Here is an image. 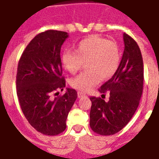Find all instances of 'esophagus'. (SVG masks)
<instances>
[{
  "label": "esophagus",
  "mask_w": 159,
  "mask_h": 159,
  "mask_svg": "<svg viewBox=\"0 0 159 159\" xmlns=\"http://www.w3.org/2000/svg\"><path fill=\"white\" fill-rule=\"evenodd\" d=\"M77 97H78V98H82V97H86V94L82 92H77Z\"/></svg>",
  "instance_id": "esophagus-1"
}]
</instances>
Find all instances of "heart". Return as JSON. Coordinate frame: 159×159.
<instances>
[{"label":"heart","instance_id":"b5f03b06","mask_svg":"<svg viewBox=\"0 0 159 159\" xmlns=\"http://www.w3.org/2000/svg\"><path fill=\"white\" fill-rule=\"evenodd\" d=\"M121 53L119 45L102 36L92 34L76 44L74 51L65 50L61 54L62 66L70 73L80 69L83 62L87 71L71 80V85L81 92H87L99 83L108 80L118 71Z\"/></svg>","mask_w":159,"mask_h":159}]
</instances>
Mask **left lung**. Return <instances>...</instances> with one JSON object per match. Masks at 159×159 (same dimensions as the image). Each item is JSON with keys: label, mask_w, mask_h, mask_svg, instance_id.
<instances>
[{"label": "left lung", "mask_w": 159, "mask_h": 159, "mask_svg": "<svg viewBox=\"0 0 159 159\" xmlns=\"http://www.w3.org/2000/svg\"><path fill=\"white\" fill-rule=\"evenodd\" d=\"M123 39L125 50L118 71L99 88L103 95L106 92L110 93L108 102L101 97L90 98V126L101 135L115 134L129 122L143 92V63L140 49L127 34L124 33Z\"/></svg>", "instance_id": "8db88e82"}]
</instances>
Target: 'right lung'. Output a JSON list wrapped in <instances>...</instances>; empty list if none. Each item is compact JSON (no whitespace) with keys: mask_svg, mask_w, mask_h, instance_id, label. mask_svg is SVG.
Returning a JSON list of instances; mask_svg holds the SVG:
<instances>
[{"mask_svg":"<svg viewBox=\"0 0 159 159\" xmlns=\"http://www.w3.org/2000/svg\"><path fill=\"white\" fill-rule=\"evenodd\" d=\"M68 37L67 32L46 30L30 42L17 67L16 88L20 106L29 123L46 135L65 130L66 120L77 97L76 90L67 88L62 76L60 51ZM55 93L57 97L53 98Z\"/></svg>","mask_w":159,"mask_h":159,"instance_id":"add662e5","label":"right lung"}]
</instances>
